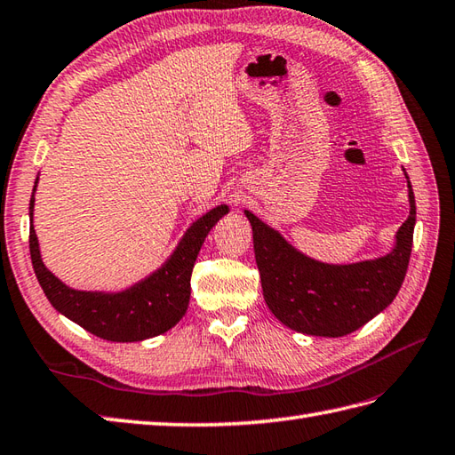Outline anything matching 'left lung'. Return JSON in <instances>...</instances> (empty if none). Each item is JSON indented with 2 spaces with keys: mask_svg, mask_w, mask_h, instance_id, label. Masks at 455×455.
<instances>
[{
  "mask_svg": "<svg viewBox=\"0 0 455 455\" xmlns=\"http://www.w3.org/2000/svg\"><path fill=\"white\" fill-rule=\"evenodd\" d=\"M407 183L411 212L397 229L395 247L383 257L350 265H329L299 253L275 228L245 210L262 296L280 323L304 335L337 339L366 325L395 299L407 275L417 221L409 177Z\"/></svg>",
  "mask_w": 455,
  "mask_h": 455,
  "instance_id": "left-lung-1",
  "label": "left lung"
}]
</instances>
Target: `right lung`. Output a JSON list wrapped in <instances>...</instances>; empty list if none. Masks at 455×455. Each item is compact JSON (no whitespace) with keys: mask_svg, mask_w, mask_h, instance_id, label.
<instances>
[{"mask_svg":"<svg viewBox=\"0 0 455 455\" xmlns=\"http://www.w3.org/2000/svg\"><path fill=\"white\" fill-rule=\"evenodd\" d=\"M36 183L38 177L28 204V249L38 284L56 311L95 337L113 342H138L164 335L183 319L190 299L195 260L210 229L229 212L226 204L212 208L193 221L171 257L144 280L120 291H87L66 286L44 267L33 226Z\"/></svg>","mask_w":455,"mask_h":455,"instance_id":"obj_1","label":"right lung"}]
</instances>
